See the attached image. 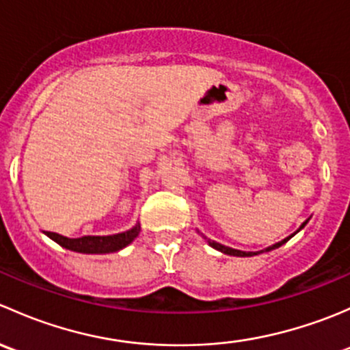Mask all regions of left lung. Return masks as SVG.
I'll return each instance as SVG.
<instances>
[{"label": "left lung", "mask_w": 350, "mask_h": 350, "mask_svg": "<svg viewBox=\"0 0 350 350\" xmlns=\"http://www.w3.org/2000/svg\"><path fill=\"white\" fill-rule=\"evenodd\" d=\"M306 225V221L305 224L301 225V227L299 228H303ZM295 235V234H293ZM289 239V237H288ZM288 239H284V241H281V242H278V243H274L273 247H269V249H266V250H271V249H278V247H281L283 245L284 242H288ZM208 243H210L211 247H213V249H217V250H220V252H224V254H228V256H237V257H249V256H256V254H259V252H243V250H237V249H232V247H227V245H221V243H218V242H213V241H208ZM260 252H264V250H260Z\"/></svg>", "instance_id": "left-lung-1"}]
</instances>
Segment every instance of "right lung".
<instances>
[{"label":"right lung","instance_id":"obj_1","mask_svg":"<svg viewBox=\"0 0 350 350\" xmlns=\"http://www.w3.org/2000/svg\"><path fill=\"white\" fill-rule=\"evenodd\" d=\"M140 225H135L132 230H126L123 234L116 235H107V237H79V239H67L64 235L54 234V232H47V237L52 241L57 242L59 245L66 247V249L74 250V252H83V254H108L116 252V250L123 249L129 245L133 239L139 235Z\"/></svg>","mask_w":350,"mask_h":350}]
</instances>
